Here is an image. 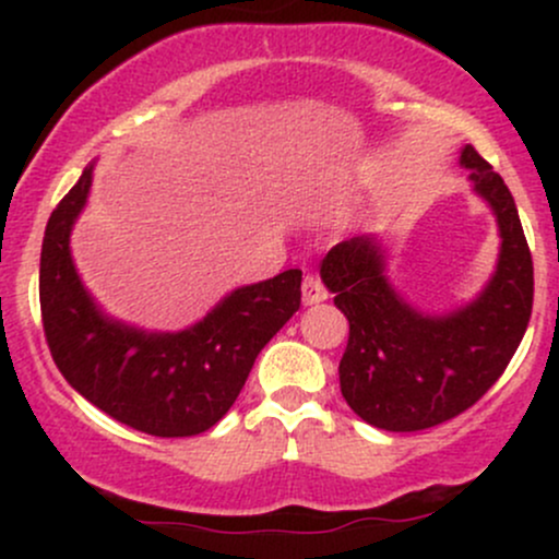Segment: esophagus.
I'll list each match as a JSON object with an SVG mask.
<instances>
[{
    "label": "esophagus",
    "instance_id": "1",
    "mask_svg": "<svg viewBox=\"0 0 559 559\" xmlns=\"http://www.w3.org/2000/svg\"><path fill=\"white\" fill-rule=\"evenodd\" d=\"M325 299H329V292H325L323 281L318 275H305V281H301V301L305 305H318V301Z\"/></svg>",
    "mask_w": 559,
    "mask_h": 559
}]
</instances>
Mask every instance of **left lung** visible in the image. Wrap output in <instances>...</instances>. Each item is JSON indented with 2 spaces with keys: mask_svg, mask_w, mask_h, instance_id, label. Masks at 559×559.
I'll return each instance as SVG.
<instances>
[{
  "mask_svg": "<svg viewBox=\"0 0 559 559\" xmlns=\"http://www.w3.org/2000/svg\"><path fill=\"white\" fill-rule=\"evenodd\" d=\"M473 191L497 217L499 260L489 284L452 312H420L391 286L376 234L336 243L320 265L349 320L338 362L346 404L383 431H423L465 413L504 373L534 307V262L515 199L471 144L460 152Z\"/></svg>",
  "mask_w": 559,
  "mask_h": 559,
  "instance_id": "8db88e82",
  "label": "left lung"
}]
</instances>
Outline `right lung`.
I'll return each mask as SVG.
<instances>
[{
	"label": "right lung",
	"instance_id": "add662e5",
	"mask_svg": "<svg viewBox=\"0 0 559 559\" xmlns=\"http://www.w3.org/2000/svg\"><path fill=\"white\" fill-rule=\"evenodd\" d=\"M92 178L88 165L44 230L38 299L52 360L81 396L136 431L163 439L207 431L236 402L262 346L299 310L301 271L234 288L183 331L115 320L83 286L70 254Z\"/></svg>",
	"mask_w": 559,
	"mask_h": 559
}]
</instances>
